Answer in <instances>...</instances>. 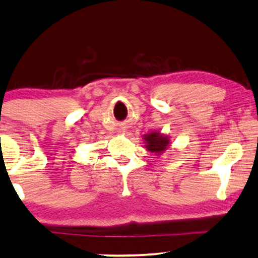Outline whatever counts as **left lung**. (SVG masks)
<instances>
[{
  "mask_svg": "<svg viewBox=\"0 0 258 258\" xmlns=\"http://www.w3.org/2000/svg\"><path fill=\"white\" fill-rule=\"evenodd\" d=\"M145 140H146V148H147L149 152L155 153V154H159L161 152L166 151L169 145L168 138L164 136H161V134L157 132L148 133L147 136L145 137Z\"/></svg>",
  "mask_w": 258,
  "mask_h": 258,
  "instance_id": "1",
  "label": "left lung"
}]
</instances>
